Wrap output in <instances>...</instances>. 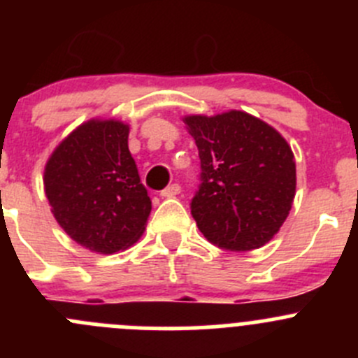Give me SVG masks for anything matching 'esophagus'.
Here are the masks:
<instances>
[{
	"instance_id": "obj_1",
	"label": "esophagus",
	"mask_w": 358,
	"mask_h": 358,
	"mask_svg": "<svg viewBox=\"0 0 358 358\" xmlns=\"http://www.w3.org/2000/svg\"><path fill=\"white\" fill-rule=\"evenodd\" d=\"M180 192H182V187H180L178 183H171V185L166 187V189L162 190L161 196L162 197H176Z\"/></svg>"
}]
</instances>
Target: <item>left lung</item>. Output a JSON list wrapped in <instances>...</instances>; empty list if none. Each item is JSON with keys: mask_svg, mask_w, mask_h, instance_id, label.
<instances>
[{"mask_svg": "<svg viewBox=\"0 0 358 358\" xmlns=\"http://www.w3.org/2000/svg\"><path fill=\"white\" fill-rule=\"evenodd\" d=\"M201 159V185L190 202L209 243L230 251L265 246L279 232L296 194L289 143L243 110L183 117Z\"/></svg>", "mask_w": 358, "mask_h": 358, "instance_id": "obj_1", "label": "left lung"}]
</instances>
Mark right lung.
<instances>
[{"label": "right lung", "mask_w": 358, "mask_h": 358, "mask_svg": "<svg viewBox=\"0 0 358 358\" xmlns=\"http://www.w3.org/2000/svg\"><path fill=\"white\" fill-rule=\"evenodd\" d=\"M129 126L90 119L59 143L45 166V192L72 241L114 255L140 239L152 209L135 159Z\"/></svg>", "instance_id": "obj_1"}]
</instances>
